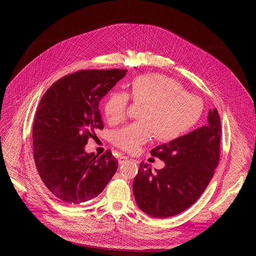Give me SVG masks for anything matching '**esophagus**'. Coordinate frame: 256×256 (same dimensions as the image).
<instances>
[{
    "mask_svg": "<svg viewBox=\"0 0 256 256\" xmlns=\"http://www.w3.org/2000/svg\"><path fill=\"white\" fill-rule=\"evenodd\" d=\"M128 160H130V158H128V156H120L119 158H118V164H119V165H122V164L126 163Z\"/></svg>",
    "mask_w": 256,
    "mask_h": 256,
    "instance_id": "obj_1",
    "label": "esophagus"
}]
</instances>
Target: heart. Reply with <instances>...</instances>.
I'll return each mask as SVG.
<instances>
[{"label": "heart", "mask_w": 256, "mask_h": 256, "mask_svg": "<svg viewBox=\"0 0 256 256\" xmlns=\"http://www.w3.org/2000/svg\"><path fill=\"white\" fill-rule=\"evenodd\" d=\"M128 98L143 104L142 122L116 130L113 142L119 148L136 152L154 135L160 142L178 140L199 120L204 104L197 96L184 92L176 80L156 74H142L128 85V94L113 91L104 102V115L110 124H118L126 116Z\"/></svg>", "instance_id": "obj_1"}]
</instances>
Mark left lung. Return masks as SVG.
<instances>
[{
  "label": "left lung",
  "mask_w": 256,
  "mask_h": 256,
  "mask_svg": "<svg viewBox=\"0 0 256 256\" xmlns=\"http://www.w3.org/2000/svg\"><path fill=\"white\" fill-rule=\"evenodd\" d=\"M208 124L152 150L164 160V168L152 172L140 164L132 182L138 208L154 218H168L190 208L206 189L219 163L221 122L216 109Z\"/></svg>",
  "instance_id": "8db88e82"
}]
</instances>
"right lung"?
I'll return each instance as SVG.
<instances>
[{"mask_svg":"<svg viewBox=\"0 0 256 256\" xmlns=\"http://www.w3.org/2000/svg\"><path fill=\"white\" fill-rule=\"evenodd\" d=\"M126 70H80L54 83L44 94L33 124L37 171L61 202L78 206L98 196L117 170L111 152H86L88 138L104 128L100 100Z\"/></svg>","mask_w":256,"mask_h":256,"instance_id":"right-lung-1","label":"right lung"}]
</instances>
